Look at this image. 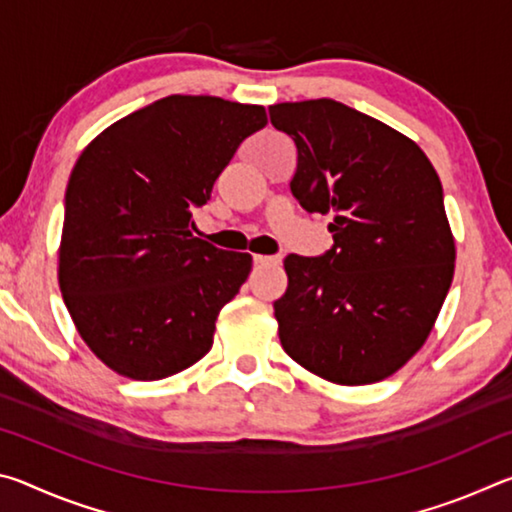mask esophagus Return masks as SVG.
<instances>
[{
    "instance_id": "1",
    "label": "esophagus",
    "mask_w": 512,
    "mask_h": 512,
    "mask_svg": "<svg viewBox=\"0 0 512 512\" xmlns=\"http://www.w3.org/2000/svg\"><path fill=\"white\" fill-rule=\"evenodd\" d=\"M253 259H255L257 266H277L282 262V259L277 255H255Z\"/></svg>"
}]
</instances>
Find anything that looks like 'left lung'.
I'll return each instance as SVG.
<instances>
[{
  "mask_svg": "<svg viewBox=\"0 0 512 512\" xmlns=\"http://www.w3.org/2000/svg\"><path fill=\"white\" fill-rule=\"evenodd\" d=\"M268 115L296 142L291 194L332 214L334 239L325 255L284 259L282 348L332 384H375L422 348L452 287L443 185L418 144L339 101L275 103Z\"/></svg>",
  "mask_w": 512,
  "mask_h": 512,
  "instance_id": "left-lung-1",
  "label": "left lung"
}]
</instances>
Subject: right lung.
Returning <instances> with one entry per match:
<instances>
[{
	"label": "right lung",
	"mask_w": 512,
	"mask_h": 512,
	"mask_svg": "<svg viewBox=\"0 0 512 512\" xmlns=\"http://www.w3.org/2000/svg\"><path fill=\"white\" fill-rule=\"evenodd\" d=\"M266 110L171 94L85 146L65 192L58 284L81 339L117 375L155 381L210 352L253 257L192 235V210Z\"/></svg>",
	"instance_id": "obj_1"
}]
</instances>
